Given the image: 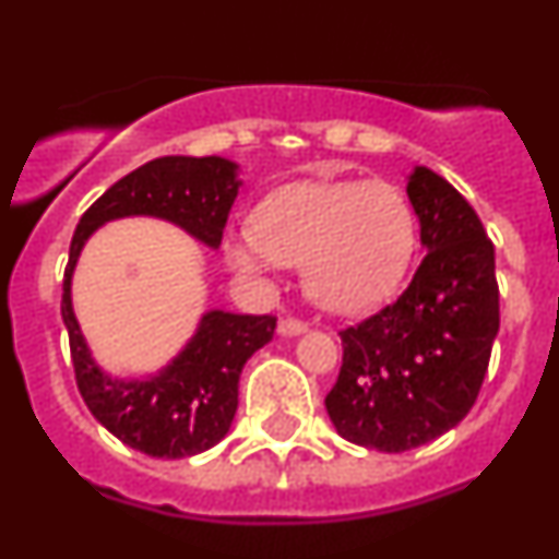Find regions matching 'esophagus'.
Masks as SVG:
<instances>
[{"mask_svg": "<svg viewBox=\"0 0 559 559\" xmlns=\"http://www.w3.org/2000/svg\"><path fill=\"white\" fill-rule=\"evenodd\" d=\"M277 329L282 336H296V334H301V331H307V323L298 318H290V314H285V318H280Z\"/></svg>", "mask_w": 559, "mask_h": 559, "instance_id": "34e87169", "label": "esophagus"}]
</instances>
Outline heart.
<instances>
[{"label":"heart","mask_w":559,"mask_h":559,"mask_svg":"<svg viewBox=\"0 0 559 559\" xmlns=\"http://www.w3.org/2000/svg\"><path fill=\"white\" fill-rule=\"evenodd\" d=\"M416 217L385 181H298L258 206L255 225L225 241L228 263L247 274L304 266L309 298L331 312L383 301L413 261Z\"/></svg>","instance_id":"b5f03b06"}]
</instances>
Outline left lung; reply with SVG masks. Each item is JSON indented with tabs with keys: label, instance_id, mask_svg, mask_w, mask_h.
I'll return each mask as SVG.
<instances>
[{
	"label": "left lung",
	"instance_id": "8db88e82",
	"mask_svg": "<svg viewBox=\"0 0 559 559\" xmlns=\"http://www.w3.org/2000/svg\"><path fill=\"white\" fill-rule=\"evenodd\" d=\"M407 198L427 255L411 285L342 336V367L325 411L364 449L400 454L467 416L500 329L495 245L465 198L418 165Z\"/></svg>",
	"mask_w": 559,
	"mask_h": 559
}]
</instances>
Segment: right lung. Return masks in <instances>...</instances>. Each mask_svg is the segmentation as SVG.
Returning a JSON list of instances; mask_svg holds the SVG:
<instances>
[{
    "mask_svg": "<svg viewBox=\"0 0 559 559\" xmlns=\"http://www.w3.org/2000/svg\"><path fill=\"white\" fill-rule=\"evenodd\" d=\"M239 192L236 165L223 157H157L110 185L81 217L62 282V320L75 383L92 416L130 449L157 460H185L228 435L239 407L247 358L277 329L274 314H203L190 345L148 380H114L97 369L70 304V277L81 247L103 223L148 214L181 225L203 245L219 247Z\"/></svg>",
    "mask_w": 559,
    "mask_h": 559,
    "instance_id": "1",
    "label": "right lung"
}]
</instances>
